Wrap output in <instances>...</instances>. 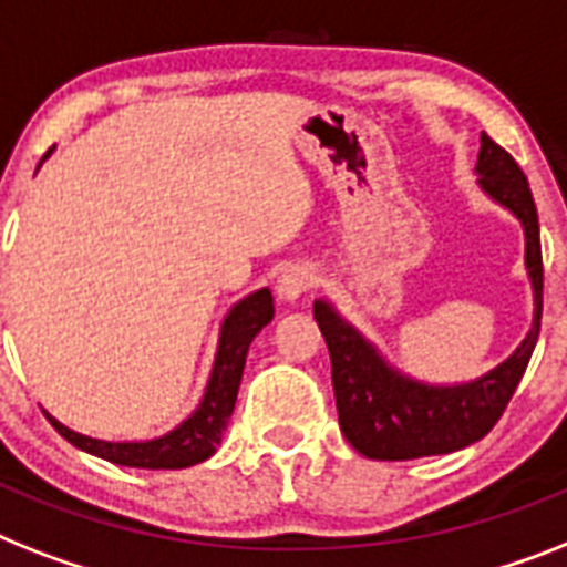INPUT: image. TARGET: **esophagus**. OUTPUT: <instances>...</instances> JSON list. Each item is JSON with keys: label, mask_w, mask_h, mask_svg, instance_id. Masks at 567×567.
<instances>
[{"label": "esophagus", "mask_w": 567, "mask_h": 567, "mask_svg": "<svg viewBox=\"0 0 567 567\" xmlns=\"http://www.w3.org/2000/svg\"><path fill=\"white\" fill-rule=\"evenodd\" d=\"M316 284H318V275L312 266L295 264L289 266V269H284V275L278 278V295L284 298V301H295V298H301L303 292H310Z\"/></svg>", "instance_id": "esophagus-1"}]
</instances>
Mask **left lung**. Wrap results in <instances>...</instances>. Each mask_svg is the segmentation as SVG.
I'll return each mask as SVG.
<instances>
[{
  "instance_id": "1",
  "label": "left lung",
  "mask_w": 567,
  "mask_h": 567,
  "mask_svg": "<svg viewBox=\"0 0 567 567\" xmlns=\"http://www.w3.org/2000/svg\"><path fill=\"white\" fill-rule=\"evenodd\" d=\"M478 185L522 219L525 226V266L533 284V327L516 353L486 377L466 385H425L388 368L371 341L350 327L327 301H316L321 336L333 364V391L339 425L350 446L373 461H414L446 455L489 434L502 420L507 402L533 357L542 327V243L539 214L530 185L507 150L481 135Z\"/></svg>"
}]
</instances>
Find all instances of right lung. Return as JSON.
Listing matches in <instances>:
<instances>
[{"instance_id":"1","label":"right lung","mask_w":567,"mask_h":567,"mask_svg":"<svg viewBox=\"0 0 567 567\" xmlns=\"http://www.w3.org/2000/svg\"><path fill=\"white\" fill-rule=\"evenodd\" d=\"M272 316L275 303L269 289H257L240 303H234L231 312L223 321V330H219L217 359H214V371H210L199 409L185 423L176 425L173 432H167L165 437L142 443L95 441V437L65 429L49 414L51 425L58 429L60 437H65L81 452L104 457V461L118 463V466H133V470H185V466L208 461L217 452L223 432L231 420L251 339L272 321Z\"/></svg>"}]
</instances>
